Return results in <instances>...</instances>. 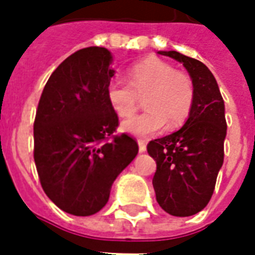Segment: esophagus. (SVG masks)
<instances>
[{
  "instance_id": "34e87169",
  "label": "esophagus",
  "mask_w": 255,
  "mask_h": 255,
  "mask_svg": "<svg viewBox=\"0 0 255 255\" xmlns=\"http://www.w3.org/2000/svg\"><path fill=\"white\" fill-rule=\"evenodd\" d=\"M138 146H139V151H140V153H143V151H146V143H144V140H142V139H139V140H138Z\"/></svg>"
}]
</instances>
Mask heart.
I'll use <instances>...</instances> for the list:
<instances>
[{
    "label": "heart",
    "instance_id": "b5f03b06",
    "mask_svg": "<svg viewBox=\"0 0 255 255\" xmlns=\"http://www.w3.org/2000/svg\"><path fill=\"white\" fill-rule=\"evenodd\" d=\"M129 83L113 80L106 97L117 116L129 117L136 112L139 97L147 111L123 122L126 132L147 138L161 132L168 123L169 129L180 127L190 115L194 102V84L187 73L160 58H146L128 71Z\"/></svg>",
    "mask_w": 255,
    "mask_h": 255
}]
</instances>
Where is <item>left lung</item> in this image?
<instances>
[{"label": "left lung", "mask_w": 255, "mask_h": 255, "mask_svg": "<svg viewBox=\"0 0 255 255\" xmlns=\"http://www.w3.org/2000/svg\"><path fill=\"white\" fill-rule=\"evenodd\" d=\"M158 53L175 58L187 69L194 84V102L179 131L147 144V153L157 164L153 187L157 202L166 213L188 217L208 205L223 166L224 101L205 64L175 50Z\"/></svg>", "instance_id": "left-lung-1"}]
</instances>
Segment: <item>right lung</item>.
<instances>
[{
  "label": "right lung",
  "mask_w": 255,
  "mask_h": 255,
  "mask_svg": "<svg viewBox=\"0 0 255 255\" xmlns=\"http://www.w3.org/2000/svg\"><path fill=\"white\" fill-rule=\"evenodd\" d=\"M105 47L80 49L60 64L42 91L34 122L41 186L58 208L91 216L109 199L116 177L138 154L119 126L106 90L115 71Z\"/></svg>",
  "instance_id": "obj_1"
}]
</instances>
